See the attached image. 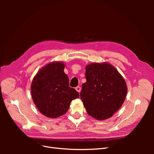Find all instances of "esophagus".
I'll list each match as a JSON object with an SVG mask.
<instances>
[{"instance_id": "1", "label": "esophagus", "mask_w": 154, "mask_h": 154, "mask_svg": "<svg viewBox=\"0 0 154 154\" xmlns=\"http://www.w3.org/2000/svg\"><path fill=\"white\" fill-rule=\"evenodd\" d=\"M75 88H76V90L79 93H80V92L81 91V87H80V86H78V87H76Z\"/></svg>"}]
</instances>
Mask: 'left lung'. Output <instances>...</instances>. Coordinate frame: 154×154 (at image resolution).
Here are the masks:
<instances>
[{"label": "left lung", "instance_id": "8db88e82", "mask_svg": "<svg viewBox=\"0 0 154 154\" xmlns=\"http://www.w3.org/2000/svg\"><path fill=\"white\" fill-rule=\"evenodd\" d=\"M85 78L80 97L87 112L100 121L110 118L122 106L127 96L125 79L108 62L87 65Z\"/></svg>", "mask_w": 154, "mask_h": 154}]
</instances>
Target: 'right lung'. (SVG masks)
Returning a JSON list of instances; mask_svg holds the SVG:
<instances>
[{"mask_svg":"<svg viewBox=\"0 0 154 154\" xmlns=\"http://www.w3.org/2000/svg\"><path fill=\"white\" fill-rule=\"evenodd\" d=\"M65 67L62 62H50L39 70L32 81V99L40 112L48 118L66 114L72 100L79 97V93L69 87Z\"/></svg>","mask_w":154,"mask_h":154,"instance_id":"add662e5","label":"right lung"}]
</instances>
